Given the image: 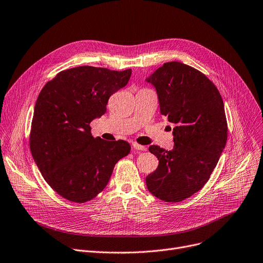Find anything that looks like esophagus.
Returning a JSON list of instances; mask_svg holds the SVG:
<instances>
[{"label": "esophagus", "mask_w": 263, "mask_h": 263, "mask_svg": "<svg viewBox=\"0 0 263 263\" xmlns=\"http://www.w3.org/2000/svg\"><path fill=\"white\" fill-rule=\"evenodd\" d=\"M132 147H133L135 150H141V151H146V149H147L145 146H142V145L137 144V143H133V144H132Z\"/></svg>", "instance_id": "obj_1"}]
</instances>
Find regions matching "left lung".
Here are the masks:
<instances>
[{"label":"left lung","mask_w":263,"mask_h":263,"mask_svg":"<svg viewBox=\"0 0 263 263\" xmlns=\"http://www.w3.org/2000/svg\"><path fill=\"white\" fill-rule=\"evenodd\" d=\"M147 82L157 89L161 114L176 124L173 150L149 147L159 166L146 177L147 189L163 201H182L208 182L225 148L224 102L202 72L179 62L165 63Z\"/></svg>","instance_id":"8db88e82"}]
</instances>
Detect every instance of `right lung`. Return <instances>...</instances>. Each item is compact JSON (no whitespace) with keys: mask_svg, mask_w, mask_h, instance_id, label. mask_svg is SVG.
<instances>
[{"mask_svg":"<svg viewBox=\"0 0 263 263\" xmlns=\"http://www.w3.org/2000/svg\"><path fill=\"white\" fill-rule=\"evenodd\" d=\"M131 73L79 66L59 72L39 92L30 149L47 183L69 201L95 198L115 164L130 154L126 141L93 137L90 122L106 112L108 98L127 85Z\"/></svg>","mask_w":263,"mask_h":263,"instance_id":"add662e5","label":"right lung"}]
</instances>
